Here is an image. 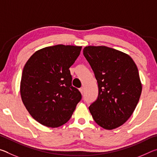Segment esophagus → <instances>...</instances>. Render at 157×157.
Wrapping results in <instances>:
<instances>
[{
    "instance_id": "1",
    "label": "esophagus",
    "mask_w": 157,
    "mask_h": 157,
    "mask_svg": "<svg viewBox=\"0 0 157 157\" xmlns=\"http://www.w3.org/2000/svg\"><path fill=\"white\" fill-rule=\"evenodd\" d=\"M79 91L81 92L82 94H84V87H81L80 89H79Z\"/></svg>"
}]
</instances>
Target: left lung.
<instances>
[{"mask_svg":"<svg viewBox=\"0 0 157 157\" xmlns=\"http://www.w3.org/2000/svg\"><path fill=\"white\" fill-rule=\"evenodd\" d=\"M83 54L98 86L97 100L89 107L93 118L102 128H117L132 116L141 94L136 63L128 55L107 46H86Z\"/></svg>","mask_w":157,"mask_h":157,"instance_id":"left-lung-1","label":"left lung"}]
</instances>
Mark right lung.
I'll use <instances>...</instances> for the list:
<instances>
[{
    "instance_id": "add662e5",
    "label": "right lung",
    "mask_w": 157,
    "mask_h": 157,
    "mask_svg": "<svg viewBox=\"0 0 157 157\" xmlns=\"http://www.w3.org/2000/svg\"><path fill=\"white\" fill-rule=\"evenodd\" d=\"M81 49L64 45L44 48L34 52L23 68L21 99L32 117L44 126L67 123L82 99L81 93L72 86L69 70Z\"/></svg>"
}]
</instances>
